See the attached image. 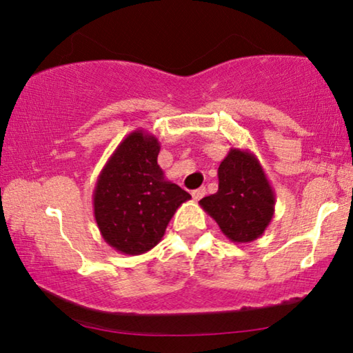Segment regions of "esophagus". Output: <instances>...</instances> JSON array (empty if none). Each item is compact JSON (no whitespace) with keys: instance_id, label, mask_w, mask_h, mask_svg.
<instances>
[{"instance_id":"34e87169","label":"esophagus","mask_w":353,"mask_h":353,"mask_svg":"<svg viewBox=\"0 0 353 353\" xmlns=\"http://www.w3.org/2000/svg\"><path fill=\"white\" fill-rule=\"evenodd\" d=\"M205 193H207L205 188H204V187H201V188H198V190H193V191H191V196H193V199H194V201H199V199L204 198Z\"/></svg>"}]
</instances>
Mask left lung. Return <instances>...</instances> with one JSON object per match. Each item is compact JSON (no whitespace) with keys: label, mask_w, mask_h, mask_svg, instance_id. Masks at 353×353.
Returning a JSON list of instances; mask_svg holds the SVG:
<instances>
[{"label":"left lung","mask_w":353,"mask_h":353,"mask_svg":"<svg viewBox=\"0 0 353 353\" xmlns=\"http://www.w3.org/2000/svg\"><path fill=\"white\" fill-rule=\"evenodd\" d=\"M218 191L199 201L234 243H250L265 234L274 216L276 194L259 159L232 148L218 168Z\"/></svg>","instance_id":"1"}]
</instances>
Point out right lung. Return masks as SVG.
Instances as JSON below:
<instances>
[{
	"instance_id": "1",
	"label": "right lung",
	"mask_w": 353,
	"mask_h": 353,
	"mask_svg": "<svg viewBox=\"0 0 353 353\" xmlns=\"http://www.w3.org/2000/svg\"><path fill=\"white\" fill-rule=\"evenodd\" d=\"M160 143L137 129L119 143L98 176L93 212L104 241L119 254L141 255L157 246L187 191L165 179Z\"/></svg>"
}]
</instances>
